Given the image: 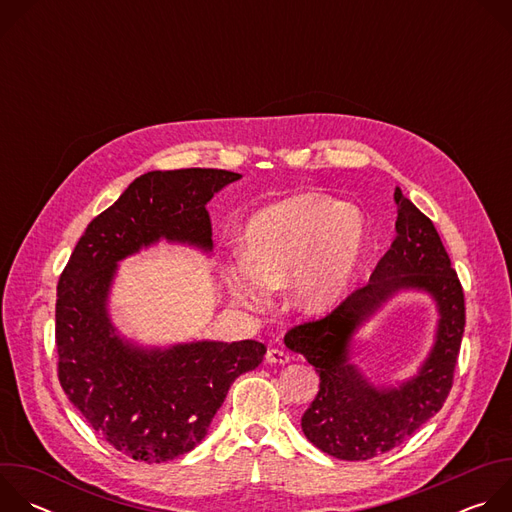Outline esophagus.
Masks as SVG:
<instances>
[{
  "label": "esophagus",
  "instance_id": "34e87169",
  "mask_svg": "<svg viewBox=\"0 0 512 512\" xmlns=\"http://www.w3.org/2000/svg\"><path fill=\"white\" fill-rule=\"evenodd\" d=\"M265 360L269 364H285V362H289V354L279 350V348H269L267 354H265Z\"/></svg>",
  "mask_w": 512,
  "mask_h": 512
}]
</instances>
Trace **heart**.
Masks as SVG:
<instances>
[{"mask_svg":"<svg viewBox=\"0 0 512 512\" xmlns=\"http://www.w3.org/2000/svg\"><path fill=\"white\" fill-rule=\"evenodd\" d=\"M243 261L229 265L233 296L263 308L265 289L296 279V304L318 312L332 306L367 245V221L354 204L304 192L257 212L243 231Z\"/></svg>","mask_w":512,"mask_h":512,"instance_id":"obj_1","label":"heart"}]
</instances>
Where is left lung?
Listing matches in <instances>:
<instances>
[{
    "label": "left lung",
    "instance_id": "left-lung-1",
    "mask_svg": "<svg viewBox=\"0 0 512 512\" xmlns=\"http://www.w3.org/2000/svg\"><path fill=\"white\" fill-rule=\"evenodd\" d=\"M397 235L367 285L324 318L298 324L285 344L308 358L320 391L302 415L308 440L338 460H371L403 444L446 403L466 324L464 289L429 218L397 188ZM425 288L441 308L436 346L422 373L399 390H375L347 362L353 328L395 290Z\"/></svg>",
    "mask_w": 512,
    "mask_h": 512
}]
</instances>
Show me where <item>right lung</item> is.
I'll return each mask as SVG.
<instances>
[{
  "label": "right lung",
  "instance_id": "add662e5",
  "mask_svg": "<svg viewBox=\"0 0 512 512\" xmlns=\"http://www.w3.org/2000/svg\"><path fill=\"white\" fill-rule=\"evenodd\" d=\"M241 174L214 168L148 172L95 216L58 279V381L68 401L117 452L160 464L190 452L233 381L253 371L255 340L141 350L115 336L107 294L115 263L160 237L210 247L206 202Z\"/></svg>",
  "mask_w": 512,
  "mask_h": 512
}]
</instances>
